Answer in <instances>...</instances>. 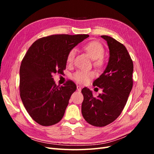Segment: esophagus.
Listing matches in <instances>:
<instances>
[{
    "label": "esophagus",
    "mask_w": 154,
    "mask_h": 154,
    "mask_svg": "<svg viewBox=\"0 0 154 154\" xmlns=\"http://www.w3.org/2000/svg\"><path fill=\"white\" fill-rule=\"evenodd\" d=\"M82 87L80 86V85H78L77 86V90H78V91H82Z\"/></svg>",
    "instance_id": "obj_1"
}]
</instances>
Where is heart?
<instances>
[{
	"mask_svg": "<svg viewBox=\"0 0 154 154\" xmlns=\"http://www.w3.org/2000/svg\"><path fill=\"white\" fill-rule=\"evenodd\" d=\"M83 48L86 52L90 56L91 58L94 60V63L97 67L103 66L105 63V59L103 54L105 49L103 45L100 42L93 40L86 44ZM76 49L72 48L70 49L67 55V62L68 63L73 62L74 57H75ZM95 76V72L93 71H86V70H78L74 72L71 76V78L74 81L79 83L85 84L94 78Z\"/></svg>",
	"mask_w": 154,
	"mask_h": 154,
	"instance_id": "obj_1",
	"label": "heart"
}]
</instances>
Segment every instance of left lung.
I'll use <instances>...</instances> for the list:
<instances>
[{"label":"left lung","mask_w":154,"mask_h":154,"mask_svg":"<svg viewBox=\"0 0 154 154\" xmlns=\"http://www.w3.org/2000/svg\"><path fill=\"white\" fill-rule=\"evenodd\" d=\"M109 48L110 57L103 73L93 83L103 89L97 97L87 87L82 92V113L86 122L95 127H105L118 118L127 103L133 86V62L122 43L106 35L101 36Z\"/></svg>","instance_id":"left-lung-1"}]
</instances>
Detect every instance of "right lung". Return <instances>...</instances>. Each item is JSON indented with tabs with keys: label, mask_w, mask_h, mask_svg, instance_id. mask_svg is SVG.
Instances as JSON below:
<instances>
[{
	"label": "right lung",
	"mask_w": 154,
	"mask_h": 154,
	"mask_svg": "<svg viewBox=\"0 0 154 154\" xmlns=\"http://www.w3.org/2000/svg\"><path fill=\"white\" fill-rule=\"evenodd\" d=\"M88 35H53L36 40L20 68V96L32 119L42 126L58 123L64 115L76 85L69 80L57 85L53 73L66 69L67 55Z\"/></svg>",
	"instance_id": "obj_1"
}]
</instances>
